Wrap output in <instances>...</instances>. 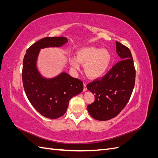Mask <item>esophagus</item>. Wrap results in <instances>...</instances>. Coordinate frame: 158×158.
I'll list each match as a JSON object with an SVG mask.
<instances>
[{"label":"esophagus","mask_w":158,"mask_h":158,"mask_svg":"<svg viewBox=\"0 0 158 158\" xmlns=\"http://www.w3.org/2000/svg\"><path fill=\"white\" fill-rule=\"evenodd\" d=\"M87 89H87V87H86V84L84 83V89H83L84 92H85V91H86Z\"/></svg>","instance_id":"obj_1"}]
</instances>
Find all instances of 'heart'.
<instances>
[{
    "label": "heart",
    "instance_id": "heart-1",
    "mask_svg": "<svg viewBox=\"0 0 158 158\" xmlns=\"http://www.w3.org/2000/svg\"><path fill=\"white\" fill-rule=\"evenodd\" d=\"M70 64L75 70L80 68V64H84L85 74L90 78L101 77L109 69L111 63V55L108 50L94 47H85L76 53V59L72 57Z\"/></svg>",
    "mask_w": 158,
    "mask_h": 158
}]
</instances>
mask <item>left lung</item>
<instances>
[{
    "label": "left lung",
    "instance_id": "left-lung-1",
    "mask_svg": "<svg viewBox=\"0 0 158 158\" xmlns=\"http://www.w3.org/2000/svg\"><path fill=\"white\" fill-rule=\"evenodd\" d=\"M116 51L120 61L100 79L87 85L95 95V102L88 106L94 118L107 121L118 115L128 102L135 86L136 71L131 51L116 41Z\"/></svg>",
    "mask_w": 158,
    "mask_h": 158
}]
</instances>
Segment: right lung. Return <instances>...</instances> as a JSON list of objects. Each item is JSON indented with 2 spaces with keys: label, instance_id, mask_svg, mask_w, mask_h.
Returning <instances> with one entry per match:
<instances>
[{
  "label": "right lung",
  "instance_id": "right-lung-1",
  "mask_svg": "<svg viewBox=\"0 0 158 158\" xmlns=\"http://www.w3.org/2000/svg\"><path fill=\"white\" fill-rule=\"evenodd\" d=\"M67 42L64 37L43 38L27 49L23 58L22 82L27 98L32 106L46 118L55 119L63 116L67 110L70 99L84 89L82 81L66 73L47 78L37 67L41 49L60 47Z\"/></svg>",
  "mask_w": 158,
  "mask_h": 158
}]
</instances>
